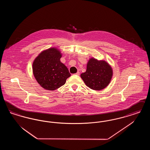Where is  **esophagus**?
I'll return each instance as SVG.
<instances>
[{
	"mask_svg": "<svg viewBox=\"0 0 150 150\" xmlns=\"http://www.w3.org/2000/svg\"><path fill=\"white\" fill-rule=\"evenodd\" d=\"M79 74H80V72L79 71H78L76 74H75V75H79Z\"/></svg>",
	"mask_w": 150,
	"mask_h": 150,
	"instance_id": "obj_1",
	"label": "esophagus"
}]
</instances>
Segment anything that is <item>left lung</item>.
<instances>
[{"instance_id": "obj_1", "label": "left lung", "mask_w": 150, "mask_h": 150, "mask_svg": "<svg viewBox=\"0 0 150 150\" xmlns=\"http://www.w3.org/2000/svg\"><path fill=\"white\" fill-rule=\"evenodd\" d=\"M112 75V69L108 63L91 58L86 64V71L80 76L87 86L93 90L100 91L110 84Z\"/></svg>"}]
</instances>
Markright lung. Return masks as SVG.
I'll return each mask as SVG.
<instances>
[{
    "label": "right lung",
    "mask_w": 150,
    "mask_h": 150,
    "mask_svg": "<svg viewBox=\"0 0 150 150\" xmlns=\"http://www.w3.org/2000/svg\"><path fill=\"white\" fill-rule=\"evenodd\" d=\"M62 53L56 48L42 51L34 59L33 72L37 82L44 89L56 90L64 86L71 76L67 67L60 59Z\"/></svg>",
    "instance_id": "1"
}]
</instances>
